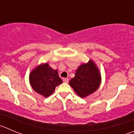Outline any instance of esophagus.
<instances>
[{
    "instance_id": "34e87169",
    "label": "esophagus",
    "mask_w": 134,
    "mask_h": 134,
    "mask_svg": "<svg viewBox=\"0 0 134 134\" xmlns=\"http://www.w3.org/2000/svg\"><path fill=\"white\" fill-rule=\"evenodd\" d=\"M63 82L68 83L69 79H66V78H64V79H63Z\"/></svg>"
}]
</instances>
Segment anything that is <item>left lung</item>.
<instances>
[{
  "label": "left lung",
  "instance_id": "8db88e82",
  "mask_svg": "<svg viewBox=\"0 0 134 134\" xmlns=\"http://www.w3.org/2000/svg\"><path fill=\"white\" fill-rule=\"evenodd\" d=\"M102 82V76L95 62L90 59L87 63L79 66L75 77L69 84L76 94L82 98L90 96L96 92Z\"/></svg>",
  "mask_w": 134,
  "mask_h": 134
}]
</instances>
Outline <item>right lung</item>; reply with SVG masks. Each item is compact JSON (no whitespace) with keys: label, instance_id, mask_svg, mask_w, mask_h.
Segmentation results:
<instances>
[{"label":"right lung","instance_id":"1","mask_svg":"<svg viewBox=\"0 0 134 134\" xmlns=\"http://www.w3.org/2000/svg\"><path fill=\"white\" fill-rule=\"evenodd\" d=\"M29 82L36 92L44 97L54 93L57 86L63 82L58 70H54L48 63H41L35 67L29 74Z\"/></svg>","mask_w":134,"mask_h":134}]
</instances>
